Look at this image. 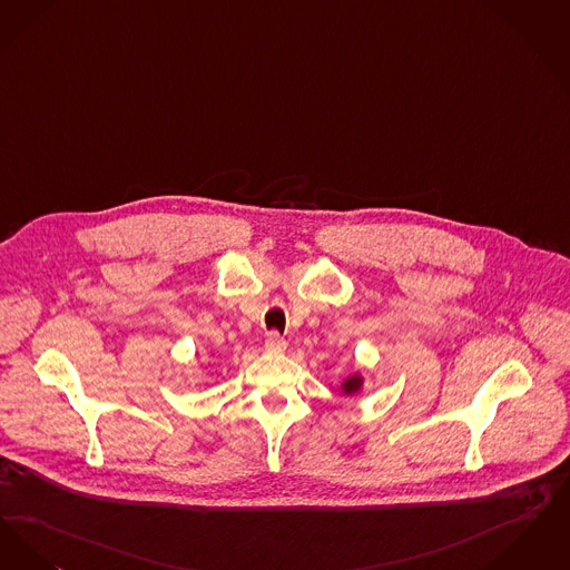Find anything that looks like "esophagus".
Masks as SVG:
<instances>
[{
  "mask_svg": "<svg viewBox=\"0 0 570 570\" xmlns=\"http://www.w3.org/2000/svg\"><path fill=\"white\" fill-rule=\"evenodd\" d=\"M287 347V343H285V338L278 334V332H271L268 334V338H266V351H271V353H283Z\"/></svg>",
  "mask_w": 570,
  "mask_h": 570,
  "instance_id": "1",
  "label": "esophagus"
}]
</instances>
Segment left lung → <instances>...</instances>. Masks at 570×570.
Listing matches in <instances>:
<instances>
[{
	"instance_id": "1",
	"label": "left lung",
	"mask_w": 570,
	"mask_h": 570,
	"mask_svg": "<svg viewBox=\"0 0 570 570\" xmlns=\"http://www.w3.org/2000/svg\"><path fill=\"white\" fill-rule=\"evenodd\" d=\"M360 387H362V379L360 376H348L347 381L343 383V390H345V394H355V392H360Z\"/></svg>"
}]
</instances>
